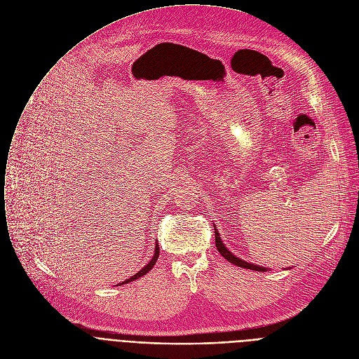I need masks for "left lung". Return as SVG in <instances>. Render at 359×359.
I'll return each mask as SVG.
<instances>
[{
  "label": "left lung",
  "instance_id": "obj_1",
  "mask_svg": "<svg viewBox=\"0 0 359 359\" xmlns=\"http://www.w3.org/2000/svg\"><path fill=\"white\" fill-rule=\"evenodd\" d=\"M215 245H217V249L219 250V253H221L228 262H231V263H233V264H236V266H239V267H245V269H250V270H256V271H266L264 267H260V266H256V264H250V263H248V262H245V260H241V259L236 257L235 255H232V253L226 249V246L222 243L221 236H219V233H218V231H217V226H215Z\"/></svg>",
  "mask_w": 359,
  "mask_h": 359
}]
</instances>
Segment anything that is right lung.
Listing matches in <instances>:
<instances>
[{"mask_svg": "<svg viewBox=\"0 0 359 359\" xmlns=\"http://www.w3.org/2000/svg\"><path fill=\"white\" fill-rule=\"evenodd\" d=\"M158 255H160V248H158V243H156V252H154V256H153V259L149 262V264L146 266V267H142L138 273H135L134 276H131L130 278H127L126 281H123L121 284H126V283H130V281H133V280H135V278H138V277H141V276H144L146 273H149L153 267H154V264L157 263V259H158Z\"/></svg>", "mask_w": 359, "mask_h": 359, "instance_id": "add662e5", "label": "right lung"}]
</instances>
